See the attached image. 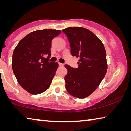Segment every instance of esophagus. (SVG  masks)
Segmentation results:
<instances>
[{"mask_svg": "<svg viewBox=\"0 0 131 131\" xmlns=\"http://www.w3.org/2000/svg\"><path fill=\"white\" fill-rule=\"evenodd\" d=\"M58 64H59V66H64V64L61 63V62H58Z\"/></svg>", "mask_w": 131, "mask_h": 131, "instance_id": "obj_1", "label": "esophagus"}]
</instances>
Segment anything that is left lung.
I'll use <instances>...</instances> for the list:
<instances>
[{
    "label": "left lung",
    "instance_id": "obj_1",
    "mask_svg": "<svg viewBox=\"0 0 131 131\" xmlns=\"http://www.w3.org/2000/svg\"><path fill=\"white\" fill-rule=\"evenodd\" d=\"M62 31L70 43L71 55L79 58L78 68L65 65L66 88L74 97L86 98L97 88L107 73L105 48L97 36L85 28L68 27Z\"/></svg>",
    "mask_w": 131,
    "mask_h": 131
}]
</instances>
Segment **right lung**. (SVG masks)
<instances>
[{
  "label": "right lung",
  "mask_w": 131,
  "mask_h": 131,
  "mask_svg": "<svg viewBox=\"0 0 131 131\" xmlns=\"http://www.w3.org/2000/svg\"><path fill=\"white\" fill-rule=\"evenodd\" d=\"M60 30L44 29L26 36L14 49L12 68L19 85L30 94H39L49 88L58 64L49 62L52 39Z\"/></svg>",
  "instance_id": "obj_1"
}]
</instances>
